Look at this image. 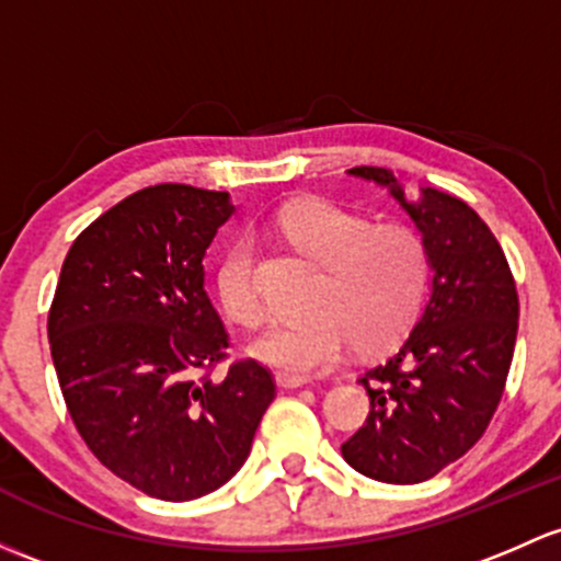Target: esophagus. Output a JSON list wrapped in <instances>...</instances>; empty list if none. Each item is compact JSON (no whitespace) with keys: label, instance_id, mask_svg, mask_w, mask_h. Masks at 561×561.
Masks as SVG:
<instances>
[{"label":"esophagus","instance_id":"1","mask_svg":"<svg viewBox=\"0 0 561 561\" xmlns=\"http://www.w3.org/2000/svg\"><path fill=\"white\" fill-rule=\"evenodd\" d=\"M274 381H276V387H282V389H298V387L311 385V381L304 379V376H290V374H276Z\"/></svg>","mask_w":561,"mask_h":561}]
</instances>
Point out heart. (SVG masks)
I'll return each mask as SVG.
<instances>
[{"label": "heart", "instance_id": "b5f03b06", "mask_svg": "<svg viewBox=\"0 0 561 561\" xmlns=\"http://www.w3.org/2000/svg\"><path fill=\"white\" fill-rule=\"evenodd\" d=\"M279 231L322 263L309 317L274 320L250 341V355L290 376H314L335 368L352 346L387 350L414 322L427 287V250L409 228H370L341 206L304 198L276 215ZM222 309L241 325L261 320L255 287V247L236 239L215 274Z\"/></svg>", "mask_w": 561, "mask_h": 561}]
</instances>
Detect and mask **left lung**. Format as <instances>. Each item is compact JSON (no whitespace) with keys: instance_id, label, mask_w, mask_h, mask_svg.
Segmentation results:
<instances>
[{"instance_id":"1","label":"left lung","mask_w":561,"mask_h":561,"mask_svg":"<svg viewBox=\"0 0 561 561\" xmlns=\"http://www.w3.org/2000/svg\"><path fill=\"white\" fill-rule=\"evenodd\" d=\"M346 174L385 187L411 217L433 279L400 350L359 379L370 414L341 454L374 481L420 483L473 449L494 416L514 359L516 285L494 233L462 198L438 187L405 198L389 169Z\"/></svg>"}]
</instances>
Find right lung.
<instances>
[{"instance_id":"obj_1","label":"right lung","mask_w":561,"mask_h":561,"mask_svg":"<svg viewBox=\"0 0 561 561\" xmlns=\"http://www.w3.org/2000/svg\"><path fill=\"white\" fill-rule=\"evenodd\" d=\"M236 211L228 193L156 185L75 239L47 314L75 427L117 479L185 503L231 481L276 387L255 359L226 379L228 333L204 290V255Z\"/></svg>"}]
</instances>
